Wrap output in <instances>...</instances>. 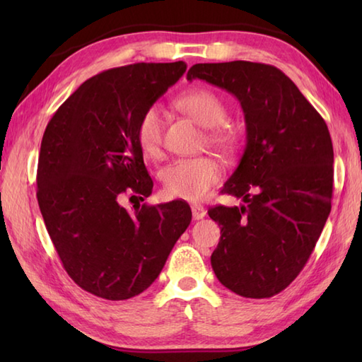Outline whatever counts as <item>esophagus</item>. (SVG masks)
Here are the masks:
<instances>
[{
	"instance_id": "obj_1",
	"label": "esophagus",
	"mask_w": 362,
	"mask_h": 362,
	"mask_svg": "<svg viewBox=\"0 0 362 362\" xmlns=\"http://www.w3.org/2000/svg\"><path fill=\"white\" fill-rule=\"evenodd\" d=\"M191 211H193V218H194L196 221H199V219H204V218L206 216V210H205V206H204V205H201V204H194L193 206H191Z\"/></svg>"
}]
</instances>
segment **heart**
I'll return each instance as SVG.
<instances>
[{
  "instance_id": "b5f03b06",
  "label": "heart",
  "mask_w": 362,
  "mask_h": 362,
  "mask_svg": "<svg viewBox=\"0 0 362 362\" xmlns=\"http://www.w3.org/2000/svg\"><path fill=\"white\" fill-rule=\"evenodd\" d=\"M177 105L199 124L206 127V141L219 149H232L236 143L235 130L226 124L227 105L214 91L194 88L177 99ZM136 141L149 157H157L163 144V109L152 104L136 124ZM222 175V168L210 156L182 157L160 169V180L171 197L201 201Z\"/></svg>"
}]
</instances>
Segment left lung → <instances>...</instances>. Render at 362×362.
<instances>
[{"label": "left lung", "instance_id": "obj_1", "mask_svg": "<svg viewBox=\"0 0 362 362\" xmlns=\"http://www.w3.org/2000/svg\"><path fill=\"white\" fill-rule=\"evenodd\" d=\"M187 79L206 81L241 103L247 141L221 193L244 204L209 210L221 226L211 267L235 294L269 298L305 267L332 210V136L296 83L272 65L196 64Z\"/></svg>", "mask_w": 362, "mask_h": 362}]
</instances>
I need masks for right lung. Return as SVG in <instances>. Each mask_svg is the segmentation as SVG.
Segmentation results:
<instances>
[{
    "instance_id": "1",
    "label": "right lung",
    "mask_w": 362,
    "mask_h": 362,
    "mask_svg": "<svg viewBox=\"0 0 362 362\" xmlns=\"http://www.w3.org/2000/svg\"><path fill=\"white\" fill-rule=\"evenodd\" d=\"M187 71V64H134L86 81L46 126L37 201L66 274L83 291L127 300L148 289L191 222L187 202L141 201L152 179L136 141L141 113ZM130 197V199H132Z\"/></svg>"
}]
</instances>
